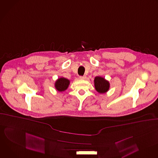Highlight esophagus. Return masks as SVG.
<instances>
[{"instance_id": "1", "label": "esophagus", "mask_w": 158, "mask_h": 158, "mask_svg": "<svg viewBox=\"0 0 158 158\" xmlns=\"http://www.w3.org/2000/svg\"><path fill=\"white\" fill-rule=\"evenodd\" d=\"M79 78L81 79H86V76H80Z\"/></svg>"}]
</instances>
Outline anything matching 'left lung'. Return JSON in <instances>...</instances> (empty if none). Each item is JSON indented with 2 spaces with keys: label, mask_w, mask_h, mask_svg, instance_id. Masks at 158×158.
<instances>
[{
  "label": "left lung",
  "mask_w": 158,
  "mask_h": 158,
  "mask_svg": "<svg viewBox=\"0 0 158 158\" xmlns=\"http://www.w3.org/2000/svg\"><path fill=\"white\" fill-rule=\"evenodd\" d=\"M94 86L96 91L100 94H104L108 91L110 84L109 81L106 80L104 77L97 76L94 79Z\"/></svg>",
  "instance_id": "1"
}]
</instances>
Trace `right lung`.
<instances>
[{"mask_svg": "<svg viewBox=\"0 0 158 158\" xmlns=\"http://www.w3.org/2000/svg\"><path fill=\"white\" fill-rule=\"evenodd\" d=\"M70 84V81L64 77L59 78L55 82V87L59 92L65 91L68 88Z\"/></svg>", "mask_w": 158, "mask_h": 158, "instance_id": "add662e5", "label": "right lung"}]
</instances>
